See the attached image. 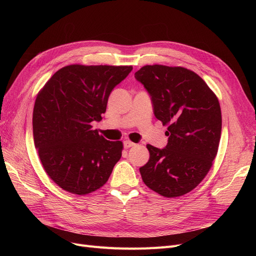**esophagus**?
<instances>
[{
	"mask_svg": "<svg viewBox=\"0 0 256 256\" xmlns=\"http://www.w3.org/2000/svg\"><path fill=\"white\" fill-rule=\"evenodd\" d=\"M136 144L134 143V142H131V141H129V140H126L125 142H124V147H125V148H130V147H132V146H134Z\"/></svg>",
	"mask_w": 256,
	"mask_h": 256,
	"instance_id": "esophagus-1",
	"label": "esophagus"
}]
</instances>
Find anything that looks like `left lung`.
Instances as JSON below:
<instances>
[{
  "label": "left lung",
  "instance_id": "1",
  "mask_svg": "<svg viewBox=\"0 0 256 256\" xmlns=\"http://www.w3.org/2000/svg\"><path fill=\"white\" fill-rule=\"evenodd\" d=\"M150 92L154 114L168 126L164 148L146 147L150 160L140 168L144 184L166 198L182 196L202 182L218 152L222 118L219 100L194 72L146 65L134 74Z\"/></svg>",
  "mask_w": 256,
  "mask_h": 256
}]
</instances>
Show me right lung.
<instances>
[{"instance_id":"right-lung-1","label":"right lung","mask_w":256,"mask_h":256,"mask_svg":"<svg viewBox=\"0 0 256 256\" xmlns=\"http://www.w3.org/2000/svg\"><path fill=\"white\" fill-rule=\"evenodd\" d=\"M132 66L68 65L38 92L34 144L46 173L63 190L88 194L108 182L124 148L108 141L92 122L102 120L108 98Z\"/></svg>"}]
</instances>
